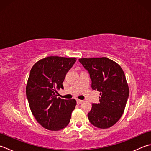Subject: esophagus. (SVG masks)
<instances>
[{"label":"esophagus","mask_w":151,"mask_h":151,"mask_svg":"<svg viewBox=\"0 0 151 151\" xmlns=\"http://www.w3.org/2000/svg\"><path fill=\"white\" fill-rule=\"evenodd\" d=\"M76 102H77L78 104H81V103L83 102V101H82V100H80V99H76Z\"/></svg>","instance_id":"esophagus-1"}]
</instances>
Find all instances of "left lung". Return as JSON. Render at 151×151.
Wrapping results in <instances>:
<instances>
[{
	"mask_svg": "<svg viewBox=\"0 0 151 151\" xmlns=\"http://www.w3.org/2000/svg\"><path fill=\"white\" fill-rule=\"evenodd\" d=\"M88 70L92 90L100 92L99 103H92L88 117L91 124L105 129L115 124L122 116L129 97V88L122 68L107 58H81Z\"/></svg>",
	"mask_w": 151,
	"mask_h": 151,
	"instance_id": "8db88e82",
	"label": "left lung"
}]
</instances>
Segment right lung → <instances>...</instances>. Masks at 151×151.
<instances>
[{
  "mask_svg": "<svg viewBox=\"0 0 151 151\" xmlns=\"http://www.w3.org/2000/svg\"><path fill=\"white\" fill-rule=\"evenodd\" d=\"M76 61L75 58L50 56L37 62L30 71L26 95L31 111L44 128L58 131L70 122L76 101L57 98V90L63 89L66 74Z\"/></svg>",
  "mask_w": 151,
  "mask_h": 151,
  "instance_id": "1",
  "label": "right lung"
}]
</instances>
